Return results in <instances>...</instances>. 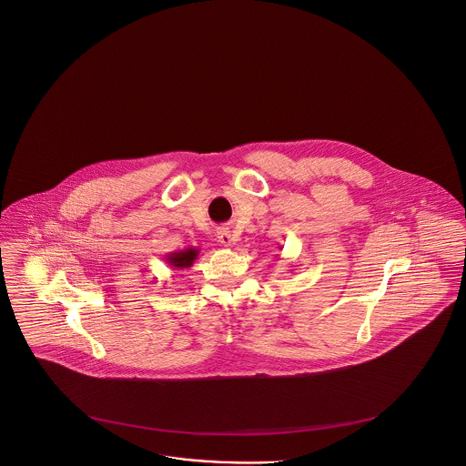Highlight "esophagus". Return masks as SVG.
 Wrapping results in <instances>:
<instances>
[{"instance_id":"obj_1","label":"esophagus","mask_w":466,"mask_h":466,"mask_svg":"<svg viewBox=\"0 0 466 466\" xmlns=\"http://www.w3.org/2000/svg\"><path fill=\"white\" fill-rule=\"evenodd\" d=\"M218 242L224 245V247L231 245V242H233V238H231V231H229V229H226V228H221V229L218 231Z\"/></svg>"}]
</instances>
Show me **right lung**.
<instances>
[{
    "mask_svg": "<svg viewBox=\"0 0 466 466\" xmlns=\"http://www.w3.org/2000/svg\"><path fill=\"white\" fill-rule=\"evenodd\" d=\"M198 248H184V250H178V252H170L167 256V263L172 267L173 269H184L193 267V263L197 261Z\"/></svg>",
    "mask_w": 466,
    "mask_h": 466,
    "instance_id": "right-lung-1",
    "label": "right lung"
}]
</instances>
